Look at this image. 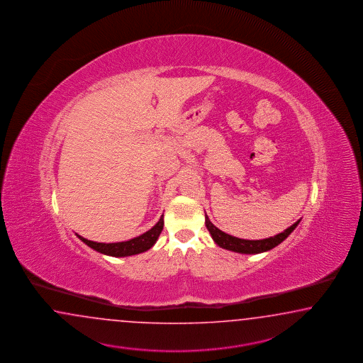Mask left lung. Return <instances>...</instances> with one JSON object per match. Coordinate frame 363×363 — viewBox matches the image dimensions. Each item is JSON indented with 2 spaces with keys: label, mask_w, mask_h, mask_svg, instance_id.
<instances>
[{
  "label": "left lung",
  "mask_w": 363,
  "mask_h": 363,
  "mask_svg": "<svg viewBox=\"0 0 363 363\" xmlns=\"http://www.w3.org/2000/svg\"><path fill=\"white\" fill-rule=\"evenodd\" d=\"M299 221L301 220L296 221L293 225L289 226L288 229H285L281 233L276 234L274 237L251 241V240H242V238H237V237H233L230 234L224 233L223 230H220L218 228L213 225L211 223L208 216L206 215V226H207V229L212 235L215 243L223 249L234 251V252H240V254H259V252H264V251L274 249L277 245H280L284 240L288 238V235L297 228Z\"/></svg>",
  "instance_id": "left-lung-1"
}]
</instances>
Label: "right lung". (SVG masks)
Masks as SVG:
<instances>
[{"mask_svg":"<svg viewBox=\"0 0 363 363\" xmlns=\"http://www.w3.org/2000/svg\"><path fill=\"white\" fill-rule=\"evenodd\" d=\"M162 226H164V215H162L160 220L157 221L156 225L152 226L148 232L138 235L133 240L125 242H116V243H101V242L89 241L77 234V237L84 242L91 249L96 250L97 252H101L109 257H130V255H137L140 252L150 250L153 245L157 241L159 235L162 233Z\"/></svg>","mask_w":363,"mask_h":363,"instance_id":"add662e5","label":"right lung"}]
</instances>
